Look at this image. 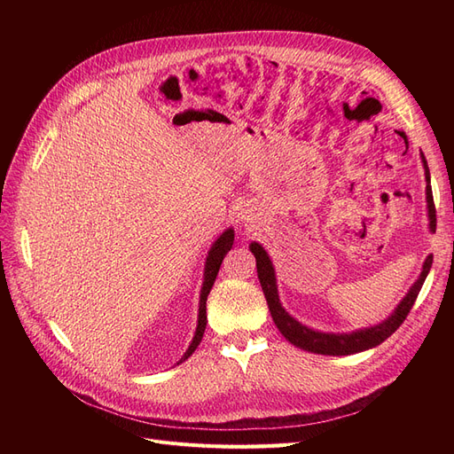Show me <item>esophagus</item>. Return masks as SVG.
Masks as SVG:
<instances>
[{
    "instance_id": "1",
    "label": "esophagus",
    "mask_w": 454,
    "mask_h": 454,
    "mask_svg": "<svg viewBox=\"0 0 454 454\" xmlns=\"http://www.w3.org/2000/svg\"><path fill=\"white\" fill-rule=\"evenodd\" d=\"M242 217H244V215H242Z\"/></svg>"
}]
</instances>
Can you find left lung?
<instances>
[{"mask_svg": "<svg viewBox=\"0 0 454 454\" xmlns=\"http://www.w3.org/2000/svg\"><path fill=\"white\" fill-rule=\"evenodd\" d=\"M420 157H422V167L426 176V208H428V222H430L428 229L430 232H435V206H434L432 187H430V170L422 153ZM250 252L255 255L257 278L261 282V287H263L270 316L274 324H277L278 332L290 340L294 347L303 348L307 352H314V354H324V356H348L356 352H364L369 348H375L382 340H387L395 329L403 324L409 310L413 309L415 299L420 292L426 277H428V272L432 269V261H434L432 255L424 259L420 277L415 280L413 286L409 287L405 297L397 303V307L387 320H382L377 325L356 329V332H350V333H325V332H318V329L303 325L301 322H297L292 314H287V310L280 303L277 274H274V267L269 254L259 242L250 244Z\"/></svg>", "mask_w": 454, "mask_h": 454, "instance_id": "obj_1", "label": "left lung"}]
</instances>
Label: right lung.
Segmentation results:
<instances>
[{
    "instance_id": "1",
    "label": "right lung",
    "mask_w": 454,
    "mask_h": 454,
    "mask_svg": "<svg viewBox=\"0 0 454 454\" xmlns=\"http://www.w3.org/2000/svg\"><path fill=\"white\" fill-rule=\"evenodd\" d=\"M232 240H235V231L231 227L225 229L219 239L212 244V248L208 252V257H206V265H204V280H202V287H200V301H199V320H197V329L193 340H191L189 348L185 350V354L182 356V360L177 364L185 362L191 354L197 350V347L200 345L204 329H206V299H208V294L212 290V286L215 282V277L219 272V267H222V261L225 257V254L232 248Z\"/></svg>"
}]
</instances>
